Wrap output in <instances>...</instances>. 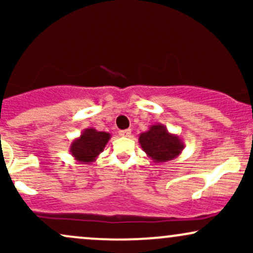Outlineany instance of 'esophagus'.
<instances>
[{
    "mask_svg": "<svg viewBox=\"0 0 253 253\" xmlns=\"http://www.w3.org/2000/svg\"><path fill=\"white\" fill-rule=\"evenodd\" d=\"M130 132H132L130 129H124V130H120V132H119V134H120L121 136H130Z\"/></svg>",
    "mask_w": 253,
    "mask_h": 253,
    "instance_id": "1",
    "label": "esophagus"
}]
</instances>
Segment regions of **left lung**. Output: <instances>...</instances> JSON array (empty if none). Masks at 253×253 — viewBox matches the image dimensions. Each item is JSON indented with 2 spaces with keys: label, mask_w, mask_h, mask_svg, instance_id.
Here are the masks:
<instances>
[{
  "label": "left lung",
  "mask_w": 253,
  "mask_h": 253,
  "mask_svg": "<svg viewBox=\"0 0 253 253\" xmlns=\"http://www.w3.org/2000/svg\"><path fill=\"white\" fill-rule=\"evenodd\" d=\"M139 144L146 156L155 163H165L182 153L184 144L181 136L170 133L165 126L155 124L139 134Z\"/></svg>",
  "instance_id": "1"
}]
</instances>
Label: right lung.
<instances>
[{"label": "right lung", "mask_w": 253, "mask_h": 253, "mask_svg": "<svg viewBox=\"0 0 253 253\" xmlns=\"http://www.w3.org/2000/svg\"><path fill=\"white\" fill-rule=\"evenodd\" d=\"M109 133L100 132L92 128H85L80 136L71 141L70 153L77 162L82 164H91L97 159L110 139Z\"/></svg>", "instance_id": "obj_1"}]
</instances>
